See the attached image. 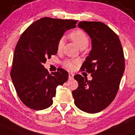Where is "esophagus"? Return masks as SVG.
<instances>
[{
  "instance_id": "1",
  "label": "esophagus",
  "mask_w": 135,
  "mask_h": 135,
  "mask_svg": "<svg viewBox=\"0 0 135 135\" xmlns=\"http://www.w3.org/2000/svg\"><path fill=\"white\" fill-rule=\"evenodd\" d=\"M69 79H73L74 74L72 73H69Z\"/></svg>"
}]
</instances>
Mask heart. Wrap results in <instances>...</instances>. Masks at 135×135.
Segmentation results:
<instances>
[{
  "mask_svg": "<svg viewBox=\"0 0 135 135\" xmlns=\"http://www.w3.org/2000/svg\"><path fill=\"white\" fill-rule=\"evenodd\" d=\"M69 37L78 45L80 49H84L89 45V38L87 35L84 31L81 30H76L72 32L69 35ZM64 45V38L59 39L57 43L58 51H60L63 47ZM77 60H70L68 59L64 61L63 66L69 70H73L75 67V65L77 64Z\"/></svg>",
  "mask_w": 135,
  "mask_h": 135,
  "instance_id": "1",
  "label": "heart"
}]
</instances>
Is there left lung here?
Wrapping results in <instances>:
<instances>
[{
	"label": "left lung",
	"instance_id": "obj_1",
	"mask_svg": "<svg viewBox=\"0 0 135 135\" xmlns=\"http://www.w3.org/2000/svg\"><path fill=\"white\" fill-rule=\"evenodd\" d=\"M78 26L91 38L92 49L81 70L91 73L93 79L75 75L79 86L72 93L80 110L97 113L107 107L117 95L124 71V52L118 35L104 23L83 21Z\"/></svg>",
	"mask_w": 135,
	"mask_h": 135
}]
</instances>
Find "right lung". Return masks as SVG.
I'll use <instances>...</instances> for the list:
<instances>
[{"label":"right lung","mask_w":135,"mask_h":135,"mask_svg":"<svg viewBox=\"0 0 135 135\" xmlns=\"http://www.w3.org/2000/svg\"><path fill=\"white\" fill-rule=\"evenodd\" d=\"M77 21L44 17L31 24L18 40L11 77L21 101L30 109L43 110L52 104L56 89L69 74L62 69L49 74L44 67L46 59L57 53V43Z\"/></svg>","instance_id":"obj_1"}]
</instances>
